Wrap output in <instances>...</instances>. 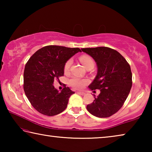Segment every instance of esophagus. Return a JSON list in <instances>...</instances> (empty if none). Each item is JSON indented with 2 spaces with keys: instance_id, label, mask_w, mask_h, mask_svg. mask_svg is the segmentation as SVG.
<instances>
[{
  "instance_id": "34e87169",
  "label": "esophagus",
  "mask_w": 152,
  "mask_h": 152,
  "mask_svg": "<svg viewBox=\"0 0 152 152\" xmlns=\"http://www.w3.org/2000/svg\"><path fill=\"white\" fill-rule=\"evenodd\" d=\"M77 93H78V94H80V95H82V96H83V95H84L85 94V93H84V92H77Z\"/></svg>"
}]
</instances>
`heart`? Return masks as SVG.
<instances>
[{
	"label": "heart",
	"mask_w": 152,
	"mask_h": 152,
	"mask_svg": "<svg viewBox=\"0 0 152 152\" xmlns=\"http://www.w3.org/2000/svg\"><path fill=\"white\" fill-rule=\"evenodd\" d=\"M80 60L82 64L84 66L85 68H89V67H94V61L91 56L88 55H82L80 57ZM72 64V59H69L68 60L66 61L64 66V72L65 73H68L71 67ZM89 80L88 79L80 78L79 77L74 76L69 80L68 83L70 86L76 89H82L85 86L86 84H88Z\"/></svg>",
	"instance_id": "1"
}]
</instances>
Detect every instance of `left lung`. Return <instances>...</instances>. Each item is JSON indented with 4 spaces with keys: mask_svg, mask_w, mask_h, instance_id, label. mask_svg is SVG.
Masks as SVG:
<instances>
[{
    "mask_svg": "<svg viewBox=\"0 0 152 152\" xmlns=\"http://www.w3.org/2000/svg\"><path fill=\"white\" fill-rule=\"evenodd\" d=\"M96 62V78L88 86L101 93L91 104L88 111L95 117H109L123 107L132 86V73L129 63L117 51L107 47L82 48Z\"/></svg>",
    "mask_w": 152,
    "mask_h": 152,
    "instance_id": "8db88e82",
    "label": "left lung"
}]
</instances>
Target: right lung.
Here are the masks:
<instances>
[{
  "label": "right lung",
  "mask_w": 152,
  "mask_h": 152,
  "mask_svg": "<svg viewBox=\"0 0 152 152\" xmlns=\"http://www.w3.org/2000/svg\"><path fill=\"white\" fill-rule=\"evenodd\" d=\"M78 51V48L48 45L39 49L27 61L23 74V89L28 100L38 112L54 116L66 109L74 92L64 86L59 92L53 86L64 76V66Z\"/></svg>",
  "instance_id": "obj_1"
}]
</instances>
